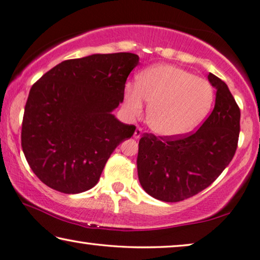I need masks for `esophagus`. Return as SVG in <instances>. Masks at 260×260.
I'll return each mask as SVG.
<instances>
[{
  "mask_svg": "<svg viewBox=\"0 0 260 260\" xmlns=\"http://www.w3.org/2000/svg\"><path fill=\"white\" fill-rule=\"evenodd\" d=\"M141 134H142V128L141 127H137V129H135V132H134V138L139 139L141 137Z\"/></svg>",
  "mask_w": 260,
  "mask_h": 260,
  "instance_id": "obj_1",
  "label": "esophagus"
}]
</instances>
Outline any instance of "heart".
Returning <instances> with one entry per match:
<instances>
[{
    "label": "heart",
    "mask_w": 260,
    "mask_h": 260,
    "mask_svg": "<svg viewBox=\"0 0 260 260\" xmlns=\"http://www.w3.org/2000/svg\"><path fill=\"white\" fill-rule=\"evenodd\" d=\"M149 102L147 123L161 137H180L194 129L210 112L214 89L207 80L172 64L145 69L135 86L125 88L129 113L139 115Z\"/></svg>",
    "instance_id": "obj_1"
}]
</instances>
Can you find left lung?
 <instances>
[{
	"label": "left lung",
	"instance_id": "obj_1",
	"mask_svg": "<svg viewBox=\"0 0 260 260\" xmlns=\"http://www.w3.org/2000/svg\"><path fill=\"white\" fill-rule=\"evenodd\" d=\"M217 88L213 111L199 129L180 137L144 133L139 141L138 175L153 198L178 203L208 187L236 154L240 109L226 83L208 74Z\"/></svg>",
	"mask_w": 260,
	"mask_h": 260
}]
</instances>
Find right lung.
I'll return each instance as SVG.
<instances>
[{"mask_svg": "<svg viewBox=\"0 0 260 260\" xmlns=\"http://www.w3.org/2000/svg\"><path fill=\"white\" fill-rule=\"evenodd\" d=\"M138 63L137 54H94L61 62L32 85L21 145L43 184L66 194L98 184L109 156L135 131L112 111Z\"/></svg>", "mask_w": 260, "mask_h": 260, "instance_id": "right-lung-1", "label": "right lung"}]
</instances>
